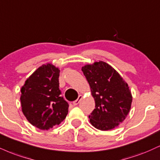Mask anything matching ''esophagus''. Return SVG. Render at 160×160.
<instances>
[{"label":"esophagus","mask_w":160,"mask_h":160,"mask_svg":"<svg viewBox=\"0 0 160 160\" xmlns=\"http://www.w3.org/2000/svg\"><path fill=\"white\" fill-rule=\"evenodd\" d=\"M82 98V95H79L78 98L76 100V101H74V102H73V104H74V106H77L79 103V102H80V100H81Z\"/></svg>","instance_id":"esophagus-1"}]
</instances>
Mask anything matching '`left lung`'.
<instances>
[{
	"mask_svg": "<svg viewBox=\"0 0 160 160\" xmlns=\"http://www.w3.org/2000/svg\"><path fill=\"white\" fill-rule=\"evenodd\" d=\"M89 84L95 109L88 115L93 127L109 130L118 127L128 116L132 97L128 84L111 65L103 61L82 67Z\"/></svg>",
	"mask_w": 160,
	"mask_h": 160,
	"instance_id": "obj_1",
	"label": "left lung"
}]
</instances>
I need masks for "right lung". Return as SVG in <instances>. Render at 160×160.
<instances>
[{"label":"right lung","instance_id":"add662e5","mask_svg":"<svg viewBox=\"0 0 160 160\" xmlns=\"http://www.w3.org/2000/svg\"><path fill=\"white\" fill-rule=\"evenodd\" d=\"M59 68L51 63L42 65L21 88L23 114L32 126L48 130L65 118L68 103L61 97Z\"/></svg>","mask_w":160,"mask_h":160}]
</instances>
